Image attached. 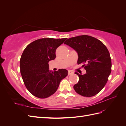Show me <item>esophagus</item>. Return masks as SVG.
Segmentation results:
<instances>
[{"label": "esophagus", "mask_w": 126, "mask_h": 126, "mask_svg": "<svg viewBox=\"0 0 126 126\" xmlns=\"http://www.w3.org/2000/svg\"><path fill=\"white\" fill-rule=\"evenodd\" d=\"M74 74L73 72H72V71H68V75H71V74Z\"/></svg>", "instance_id": "34e87169"}]
</instances>
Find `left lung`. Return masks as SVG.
<instances>
[{"label":"left lung","instance_id":"left-lung-1","mask_svg":"<svg viewBox=\"0 0 126 126\" xmlns=\"http://www.w3.org/2000/svg\"><path fill=\"white\" fill-rule=\"evenodd\" d=\"M64 44L77 52L78 64L82 63L86 73L80 75L79 81L74 86L75 91L90 97L98 94L108 81L111 71V60L106 46L96 38L82 35L68 39Z\"/></svg>","mask_w":126,"mask_h":126}]
</instances>
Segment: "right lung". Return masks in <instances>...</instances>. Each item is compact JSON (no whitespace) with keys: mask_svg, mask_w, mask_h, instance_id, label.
<instances>
[{"mask_svg":"<svg viewBox=\"0 0 126 126\" xmlns=\"http://www.w3.org/2000/svg\"><path fill=\"white\" fill-rule=\"evenodd\" d=\"M67 38H46L36 40L26 47L20 60V69L25 85L34 96L46 98L57 91L66 69L49 70V61L56 58V49Z\"/></svg>","mask_w":126,"mask_h":126,"instance_id":"add662e5","label":"right lung"}]
</instances>
